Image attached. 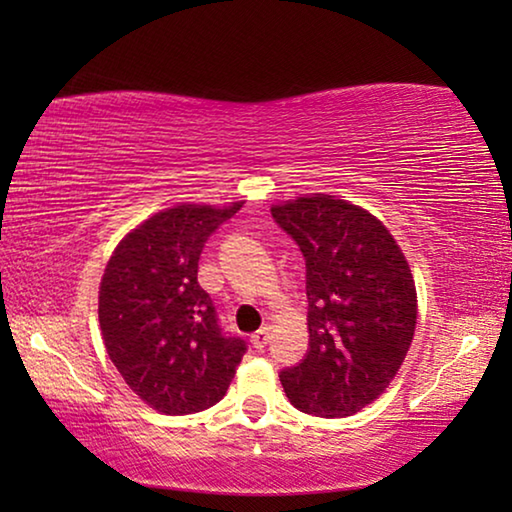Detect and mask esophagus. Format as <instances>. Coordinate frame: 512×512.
I'll list each match as a JSON object with an SVG mask.
<instances>
[{
    "instance_id": "1",
    "label": "esophagus",
    "mask_w": 512,
    "mask_h": 512,
    "mask_svg": "<svg viewBox=\"0 0 512 512\" xmlns=\"http://www.w3.org/2000/svg\"><path fill=\"white\" fill-rule=\"evenodd\" d=\"M250 341H253V345H255L257 350L266 348V343L271 341V327H262V329H259V332L253 334V339H250Z\"/></svg>"
}]
</instances>
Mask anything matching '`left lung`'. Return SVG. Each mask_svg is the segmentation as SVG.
Segmentation results:
<instances>
[{
  "instance_id": "8db88e82",
  "label": "left lung",
  "mask_w": 512,
  "mask_h": 512,
  "mask_svg": "<svg viewBox=\"0 0 512 512\" xmlns=\"http://www.w3.org/2000/svg\"><path fill=\"white\" fill-rule=\"evenodd\" d=\"M307 266L309 348L280 372L296 409L343 418L386 391L409 352L418 300L409 264L381 221L334 196L271 207Z\"/></svg>"
}]
</instances>
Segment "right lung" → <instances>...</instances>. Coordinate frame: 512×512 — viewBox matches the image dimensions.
I'll return each instance as SVG.
<instances>
[{
    "label": "right lung",
    "instance_id": "right-lung-1",
    "mask_svg": "<svg viewBox=\"0 0 512 512\" xmlns=\"http://www.w3.org/2000/svg\"><path fill=\"white\" fill-rule=\"evenodd\" d=\"M241 203L176 205L128 232L99 289L108 357L135 395L167 415L198 413L228 391L246 341L225 332L198 284V259Z\"/></svg>",
    "mask_w": 512,
    "mask_h": 512
}]
</instances>
